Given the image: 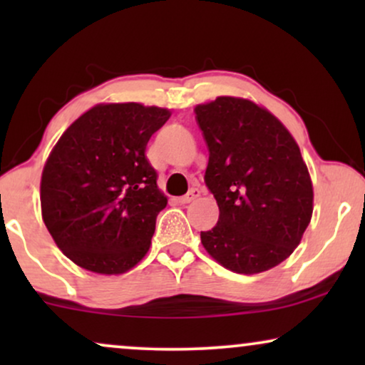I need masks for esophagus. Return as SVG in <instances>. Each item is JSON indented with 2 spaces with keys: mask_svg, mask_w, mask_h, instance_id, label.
I'll return each mask as SVG.
<instances>
[{
  "mask_svg": "<svg viewBox=\"0 0 365 365\" xmlns=\"http://www.w3.org/2000/svg\"><path fill=\"white\" fill-rule=\"evenodd\" d=\"M196 197H199V189L197 187H192V189H189L187 194H184V196L179 197L178 201L181 202V204H187V202L194 201V199H196Z\"/></svg>",
  "mask_w": 365,
  "mask_h": 365,
  "instance_id": "1",
  "label": "esophagus"
}]
</instances>
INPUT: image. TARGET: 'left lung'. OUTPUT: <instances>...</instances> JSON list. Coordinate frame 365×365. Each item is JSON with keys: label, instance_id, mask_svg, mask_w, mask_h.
Listing matches in <instances>:
<instances>
[{"label": "left lung", "instance_id": "1", "mask_svg": "<svg viewBox=\"0 0 365 365\" xmlns=\"http://www.w3.org/2000/svg\"><path fill=\"white\" fill-rule=\"evenodd\" d=\"M194 111L209 149L204 182L219 206L202 246L232 272L269 271L291 256L312 216V182L297 143L249 99L219 96Z\"/></svg>", "mask_w": 365, "mask_h": 365}]
</instances>
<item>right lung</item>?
<instances>
[{"instance_id": "1", "label": "right lung", "mask_w": 365, "mask_h": 365, "mask_svg": "<svg viewBox=\"0 0 365 365\" xmlns=\"http://www.w3.org/2000/svg\"><path fill=\"white\" fill-rule=\"evenodd\" d=\"M171 113L139 103L98 104L69 126L44 164L41 212L79 267L123 274L146 256L168 197L146 156Z\"/></svg>"}]
</instances>
